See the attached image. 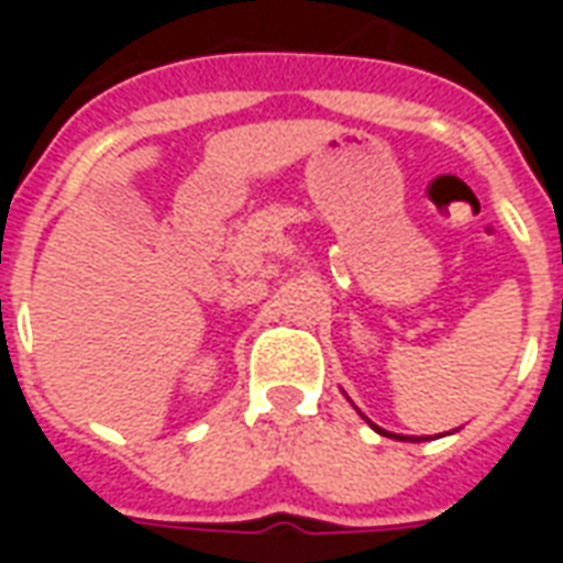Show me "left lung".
<instances>
[{
    "label": "left lung",
    "mask_w": 563,
    "mask_h": 563,
    "mask_svg": "<svg viewBox=\"0 0 563 563\" xmlns=\"http://www.w3.org/2000/svg\"><path fill=\"white\" fill-rule=\"evenodd\" d=\"M374 428H377V424H374ZM377 431H379V428H377ZM379 434H386V431H379Z\"/></svg>",
    "instance_id": "left-lung-1"
}]
</instances>
